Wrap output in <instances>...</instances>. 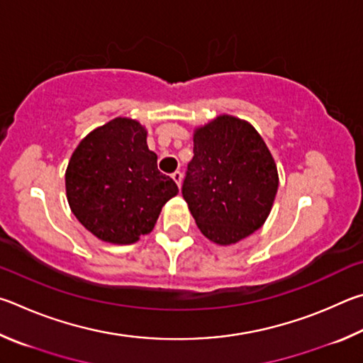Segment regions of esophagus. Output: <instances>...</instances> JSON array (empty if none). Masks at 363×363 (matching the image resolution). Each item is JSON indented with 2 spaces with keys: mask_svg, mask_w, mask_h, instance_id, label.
<instances>
[{
  "mask_svg": "<svg viewBox=\"0 0 363 363\" xmlns=\"http://www.w3.org/2000/svg\"><path fill=\"white\" fill-rule=\"evenodd\" d=\"M172 178H174V182L177 183L178 185V188L182 186V182H183V174L180 170H177V172H174V174H172Z\"/></svg>",
  "mask_w": 363,
  "mask_h": 363,
  "instance_id": "1",
  "label": "esophagus"
}]
</instances>
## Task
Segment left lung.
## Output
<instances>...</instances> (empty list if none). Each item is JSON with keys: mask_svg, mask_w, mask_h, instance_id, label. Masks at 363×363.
<instances>
[{"mask_svg": "<svg viewBox=\"0 0 363 363\" xmlns=\"http://www.w3.org/2000/svg\"><path fill=\"white\" fill-rule=\"evenodd\" d=\"M193 152L182 194L201 233L230 245L262 228L279 175L259 133L245 121L223 114L194 132Z\"/></svg>", "mask_w": 363, "mask_h": 363, "instance_id": "1", "label": "left lung"}]
</instances>
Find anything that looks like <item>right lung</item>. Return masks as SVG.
Instances as JSON below:
<instances>
[{
	"label": "right lung",
	"instance_id": "1",
	"mask_svg": "<svg viewBox=\"0 0 363 363\" xmlns=\"http://www.w3.org/2000/svg\"><path fill=\"white\" fill-rule=\"evenodd\" d=\"M65 186L79 223L111 244H132L151 233L162 206L178 193L157 170L140 123L116 118L82 140L69 159Z\"/></svg>",
	"mask_w": 363,
	"mask_h": 363
}]
</instances>
